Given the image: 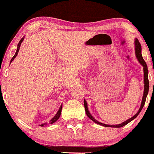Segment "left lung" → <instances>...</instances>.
Here are the masks:
<instances>
[{"mask_svg": "<svg viewBox=\"0 0 154 154\" xmlns=\"http://www.w3.org/2000/svg\"><path fill=\"white\" fill-rule=\"evenodd\" d=\"M141 45L140 43H139L138 40H137V38L135 39V56L136 58H137V61H138V62L140 63L141 65H142L143 67V73H144V75H143V80H144V91H143V98H142V101H141V104H140V107L138 111H137V113H136V114H135L132 117L130 118V119L126 120V121H125L124 122L121 123V124H119V125H106V124H103V123H101L100 122H98V120H96L95 119L94 117H93V116L91 115V114L90 113L89 110H88V103H87V101H86L85 99H84V106H85V113L86 114H87V116L88 117L91 119L92 121L94 122L95 123L98 124V125H101V126H103V127H108V128H122V127L125 126V125H128L129 122H130L132 121L133 119H135L136 117H137V115L140 114V112L141 110H142V109L143 108L144 106V104H145V102H146V97H147L148 95V90H149V82H148V66H147V64H146V61H144L143 58L142 56V54H141Z\"/></svg>", "mask_w": 154, "mask_h": 154, "instance_id": "left-lung-1", "label": "left lung"}]
</instances>
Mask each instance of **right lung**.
<instances>
[{"label":"right lung","mask_w":154,"mask_h":154,"mask_svg":"<svg viewBox=\"0 0 154 154\" xmlns=\"http://www.w3.org/2000/svg\"><path fill=\"white\" fill-rule=\"evenodd\" d=\"M24 38H22V39H21V40H20V41H19V43H18V45H17V51H16V53H15L14 56H13V58H12L11 60V61H10V63H11L12 61H14V59H15L16 57H17V54H18V52H19V48H20V45H21V44H22V42H23V40H24ZM61 109H62V103H61V106H60L59 109V111H57V113H56V115H55V116H54V117H53L52 119H51V121H50V124H53V123L56 122L57 121L58 119H59V118L60 117V116H61ZM47 125V122H46V123H44V124H42V125H40V127H44V126H45V125Z\"/></svg>","instance_id":"right-lung-1"}]
</instances>
